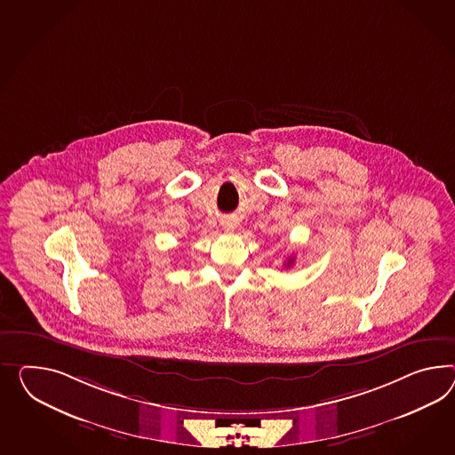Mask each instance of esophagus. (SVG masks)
Wrapping results in <instances>:
<instances>
[{
	"label": "esophagus",
	"instance_id": "34e87169",
	"mask_svg": "<svg viewBox=\"0 0 455 455\" xmlns=\"http://www.w3.org/2000/svg\"><path fill=\"white\" fill-rule=\"evenodd\" d=\"M228 228H229V226H228Z\"/></svg>",
	"mask_w": 455,
	"mask_h": 455
}]
</instances>
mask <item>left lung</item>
Here are the masks:
<instances>
[{
	"label": "left lung",
	"instance_id": "left-lung-1",
	"mask_svg": "<svg viewBox=\"0 0 455 455\" xmlns=\"http://www.w3.org/2000/svg\"><path fill=\"white\" fill-rule=\"evenodd\" d=\"M291 266H293V257H289V260L285 262V267H291Z\"/></svg>",
	"mask_w": 455,
	"mask_h": 455
}]
</instances>
